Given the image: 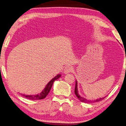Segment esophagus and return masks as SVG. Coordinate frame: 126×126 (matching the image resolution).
<instances>
[{"mask_svg":"<svg viewBox=\"0 0 126 126\" xmlns=\"http://www.w3.org/2000/svg\"><path fill=\"white\" fill-rule=\"evenodd\" d=\"M72 68L71 67V66H66L65 68H64L63 69V73L65 74H67L68 73H70L72 71Z\"/></svg>","mask_w":126,"mask_h":126,"instance_id":"34e87169","label":"esophagus"}]
</instances>
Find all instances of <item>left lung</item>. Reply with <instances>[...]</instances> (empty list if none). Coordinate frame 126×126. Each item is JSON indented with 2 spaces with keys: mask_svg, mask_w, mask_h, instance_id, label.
I'll return each mask as SVG.
<instances>
[{
  "mask_svg": "<svg viewBox=\"0 0 126 126\" xmlns=\"http://www.w3.org/2000/svg\"><path fill=\"white\" fill-rule=\"evenodd\" d=\"M77 82L76 81V82H75V90H74V93L76 95V96H77V97L81 102H84V103H91V102H97V101H101V100L104 99L105 97H102V98H100L99 99H97L96 100H87L85 98H83V97L81 96L78 93V88H77Z\"/></svg>",
  "mask_w": 126,
  "mask_h": 126,
  "instance_id": "8db88e82",
  "label": "left lung"
}]
</instances>
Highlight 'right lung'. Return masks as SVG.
<instances>
[{
  "mask_svg": "<svg viewBox=\"0 0 126 126\" xmlns=\"http://www.w3.org/2000/svg\"><path fill=\"white\" fill-rule=\"evenodd\" d=\"M60 77H61V75L58 74L57 75V76H55L54 78H53V79L50 81L48 83H47L45 88L43 91V92H42L40 94L35 95H24V94H21V95L26 97V98L28 99L32 100H41V99H43L44 98H45L46 96L47 95V94L49 93L50 90H51L52 86L53 85V83L54 81L59 79Z\"/></svg>",
  "mask_w": 126,
  "mask_h": 126,
  "instance_id": "add662e5",
  "label": "right lung"
}]
</instances>
